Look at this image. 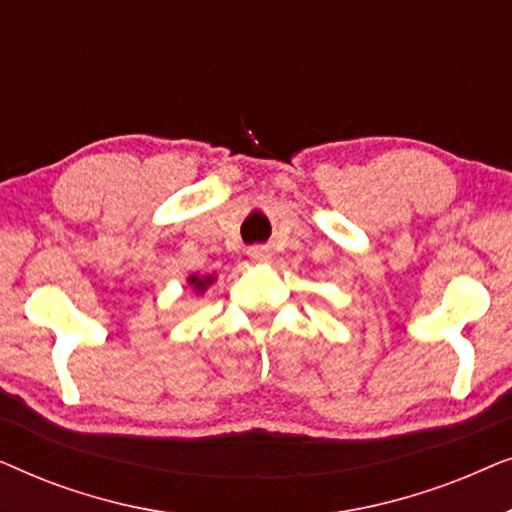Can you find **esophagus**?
<instances>
[{
  "label": "esophagus",
  "mask_w": 512,
  "mask_h": 512,
  "mask_svg": "<svg viewBox=\"0 0 512 512\" xmlns=\"http://www.w3.org/2000/svg\"><path fill=\"white\" fill-rule=\"evenodd\" d=\"M247 254H249V258H254V261L265 263L270 258V249L263 247V244H254V247L247 249Z\"/></svg>",
  "instance_id": "1"
}]
</instances>
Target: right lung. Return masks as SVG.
<instances>
[{"mask_svg":"<svg viewBox=\"0 0 512 512\" xmlns=\"http://www.w3.org/2000/svg\"><path fill=\"white\" fill-rule=\"evenodd\" d=\"M191 284H195V289H205L207 284H212V277H207V279H198V277H191Z\"/></svg>","mask_w":512,"mask_h":512,"instance_id":"1","label":"right lung"}]
</instances>
